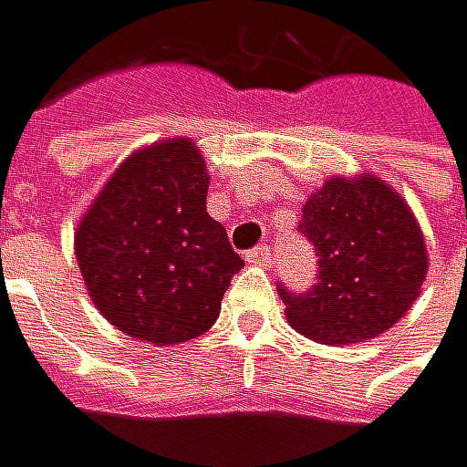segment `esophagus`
Masks as SVG:
<instances>
[{"mask_svg": "<svg viewBox=\"0 0 467 467\" xmlns=\"http://www.w3.org/2000/svg\"><path fill=\"white\" fill-rule=\"evenodd\" d=\"M246 263H252V265H263V268H268V265L274 263V254H271V246H257V249H252V252L246 254Z\"/></svg>", "mask_w": 467, "mask_h": 467, "instance_id": "1", "label": "esophagus"}]
</instances>
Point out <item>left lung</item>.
I'll return each mask as SVG.
<instances>
[{
	"label": "left lung",
	"instance_id": "8db88e82",
	"mask_svg": "<svg viewBox=\"0 0 467 467\" xmlns=\"http://www.w3.org/2000/svg\"><path fill=\"white\" fill-rule=\"evenodd\" d=\"M301 232L317 254L306 293L279 285L290 326L320 345L389 331L419 298L427 246L408 202L375 174L331 177L304 204Z\"/></svg>",
	"mask_w": 467,
	"mask_h": 467
}]
</instances>
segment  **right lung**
<instances>
[{"label": "right lung", "instance_id": "add662e5", "mask_svg": "<svg viewBox=\"0 0 467 467\" xmlns=\"http://www.w3.org/2000/svg\"><path fill=\"white\" fill-rule=\"evenodd\" d=\"M202 152L188 139L136 150L109 177L76 229V260L92 304L133 339L202 337L244 260L207 215Z\"/></svg>", "mask_w": 467, "mask_h": 467}]
</instances>
